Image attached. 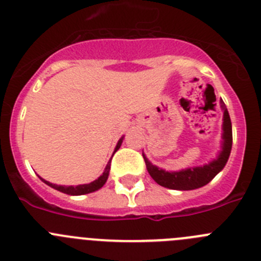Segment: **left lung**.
Returning <instances> with one entry per match:
<instances>
[{
    "label": "left lung",
    "instance_id": "left-lung-1",
    "mask_svg": "<svg viewBox=\"0 0 261 261\" xmlns=\"http://www.w3.org/2000/svg\"><path fill=\"white\" fill-rule=\"evenodd\" d=\"M220 107L223 109V134H221V150L219 152L218 157L210 161L208 164H204L203 166H194L182 169L179 171H166L164 169H160L155 165H153L147 155L143 153L147 170L152 179L161 187L175 191H193V189L201 188L206 186L221 170L228 162V158L232 150V122L228 113L224 101L220 99Z\"/></svg>",
    "mask_w": 261,
    "mask_h": 261
}]
</instances>
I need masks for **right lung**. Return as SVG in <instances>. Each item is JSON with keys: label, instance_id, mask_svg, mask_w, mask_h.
Listing matches in <instances>:
<instances>
[{"label": "right lung", "instance_id": "1", "mask_svg": "<svg viewBox=\"0 0 261 261\" xmlns=\"http://www.w3.org/2000/svg\"><path fill=\"white\" fill-rule=\"evenodd\" d=\"M123 142V136L118 140V143H117L116 148H114V153L117 152V150L119 149V147H121V144H122ZM113 157V155H112ZM112 160V158H111ZM111 160H109V162L107 164L106 169H104V172L100 175V176L97 177L96 180H94V181H91L90 184H81V186H77V187H73V186H58V184H53V182L47 181V180L42 179L41 176L40 177L41 180H42L45 184H47L48 187H51V188L57 189V191L62 192V193H65V194H69V196H82V194H87V193H92V192L97 191V189H100L101 187L104 186L107 182V180H108V176H109V170H111Z\"/></svg>", "mask_w": 261, "mask_h": 261}]
</instances>
